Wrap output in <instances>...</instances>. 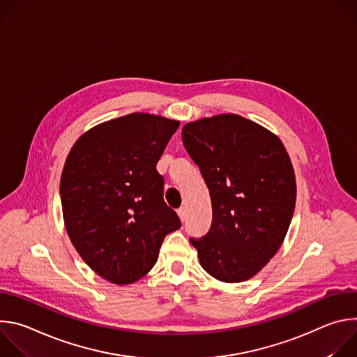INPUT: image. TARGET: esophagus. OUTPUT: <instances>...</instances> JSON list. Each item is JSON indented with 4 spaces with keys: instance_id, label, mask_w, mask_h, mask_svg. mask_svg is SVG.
Wrapping results in <instances>:
<instances>
[{
    "instance_id": "obj_1",
    "label": "esophagus",
    "mask_w": 357,
    "mask_h": 357,
    "mask_svg": "<svg viewBox=\"0 0 357 357\" xmlns=\"http://www.w3.org/2000/svg\"><path fill=\"white\" fill-rule=\"evenodd\" d=\"M178 216H179V219H181L182 222H185V220H186V218H188L186 208H181V209H178Z\"/></svg>"
}]
</instances>
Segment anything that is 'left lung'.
<instances>
[{
    "label": "left lung",
    "instance_id": "8db88e82",
    "mask_svg": "<svg viewBox=\"0 0 357 357\" xmlns=\"http://www.w3.org/2000/svg\"><path fill=\"white\" fill-rule=\"evenodd\" d=\"M182 141L212 199L209 231L189 238L199 261L219 281H245L288 231L296 197L291 160L277 135L237 114L188 123Z\"/></svg>",
    "mask_w": 357,
    "mask_h": 357
}]
</instances>
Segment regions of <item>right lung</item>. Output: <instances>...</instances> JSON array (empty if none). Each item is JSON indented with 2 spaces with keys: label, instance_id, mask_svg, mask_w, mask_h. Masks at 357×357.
<instances>
[{
  "label": "right lung",
  "instance_id": "add662e5",
  "mask_svg": "<svg viewBox=\"0 0 357 357\" xmlns=\"http://www.w3.org/2000/svg\"><path fill=\"white\" fill-rule=\"evenodd\" d=\"M179 121L132 113L98 124L72 146L61 178L70 241L105 280L126 285L158 260L181 220L164 200L157 162Z\"/></svg>",
  "mask_w": 357,
  "mask_h": 357
}]
</instances>
